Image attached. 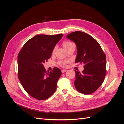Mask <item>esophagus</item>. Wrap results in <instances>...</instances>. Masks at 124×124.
Listing matches in <instances>:
<instances>
[{"label": "esophagus", "instance_id": "obj_1", "mask_svg": "<svg viewBox=\"0 0 124 124\" xmlns=\"http://www.w3.org/2000/svg\"><path fill=\"white\" fill-rule=\"evenodd\" d=\"M67 71V70H66V69H63V70H62V73H64V72H66Z\"/></svg>", "mask_w": 124, "mask_h": 124}]
</instances>
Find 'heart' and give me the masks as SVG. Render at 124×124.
<instances>
[{
	"mask_svg": "<svg viewBox=\"0 0 124 124\" xmlns=\"http://www.w3.org/2000/svg\"><path fill=\"white\" fill-rule=\"evenodd\" d=\"M62 45H63V47H64L66 50L68 49V48H69L71 46H75V44L74 43H73L72 42H70V41H64V42H63L62 43ZM55 50H56V47L54 48V50H53V53L55 52ZM69 62V61H68V60H61V61H59L58 64L62 67H65L67 66V64Z\"/></svg>",
	"mask_w": 124,
	"mask_h": 124,
	"instance_id": "heart-1",
	"label": "heart"
}]
</instances>
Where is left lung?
Returning <instances> with one entry per match:
<instances>
[{
    "instance_id": "left-lung-1",
    "label": "left lung",
    "mask_w": 124,
    "mask_h": 124,
    "mask_svg": "<svg viewBox=\"0 0 124 124\" xmlns=\"http://www.w3.org/2000/svg\"><path fill=\"white\" fill-rule=\"evenodd\" d=\"M67 38L76 44V63L84 64L82 73L74 70L76 89L84 95L92 93L102 84L106 74V56L98 42L87 33L75 31Z\"/></svg>"
}]
</instances>
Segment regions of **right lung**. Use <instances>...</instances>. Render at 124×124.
Here are the masks:
<instances>
[{
    "instance_id": "1",
    "label": "right lung",
    "mask_w": 124,
    "mask_h": 124,
    "mask_svg": "<svg viewBox=\"0 0 124 124\" xmlns=\"http://www.w3.org/2000/svg\"><path fill=\"white\" fill-rule=\"evenodd\" d=\"M62 36V33L36 35L29 39L19 52L18 78L26 92L33 98L46 99L56 91L61 71L54 67L52 71H46L43 64L51 57L56 44Z\"/></svg>"
}]
</instances>
